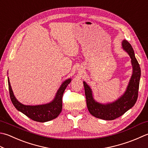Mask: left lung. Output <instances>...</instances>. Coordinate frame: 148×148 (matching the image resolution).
Here are the masks:
<instances>
[{"label": "left lung", "instance_id": "8db88e82", "mask_svg": "<svg viewBox=\"0 0 148 148\" xmlns=\"http://www.w3.org/2000/svg\"><path fill=\"white\" fill-rule=\"evenodd\" d=\"M122 46L124 50L128 53L131 58L133 67L132 77L123 95L114 102L101 104L94 100L92 89L85 82H83L86 105L88 111L93 116L101 119L111 121L121 117L128 110L132 108L137 100L141 74L140 65L135 56L134 51L131 44L124 40L122 42Z\"/></svg>", "mask_w": 148, "mask_h": 148}]
</instances>
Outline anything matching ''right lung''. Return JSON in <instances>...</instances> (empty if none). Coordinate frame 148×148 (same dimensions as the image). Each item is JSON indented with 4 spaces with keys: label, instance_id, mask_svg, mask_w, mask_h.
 Wrapping results in <instances>:
<instances>
[{
    "label": "right lung",
    "instance_id": "right-lung-1",
    "mask_svg": "<svg viewBox=\"0 0 148 148\" xmlns=\"http://www.w3.org/2000/svg\"><path fill=\"white\" fill-rule=\"evenodd\" d=\"M71 82V79H68L62 84L58 90L57 91L54 99L51 102L45 105L31 106L23 105L16 99L8 78L9 91H10L11 101L14 106L18 111L23 113L31 119L40 123L47 122L56 118L62 112L63 92Z\"/></svg>",
    "mask_w": 148,
    "mask_h": 148
}]
</instances>
